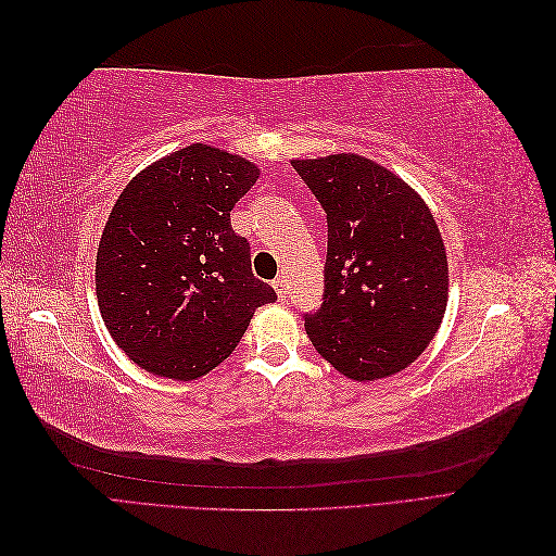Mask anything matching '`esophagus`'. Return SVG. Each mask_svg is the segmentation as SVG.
<instances>
[{"label": "esophagus", "instance_id": "34e87169", "mask_svg": "<svg viewBox=\"0 0 556 556\" xmlns=\"http://www.w3.org/2000/svg\"><path fill=\"white\" fill-rule=\"evenodd\" d=\"M274 290H276V294H278L280 299H285V294H288V276H278V278L274 280Z\"/></svg>", "mask_w": 556, "mask_h": 556}]
</instances>
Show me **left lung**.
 <instances>
[{"label": "left lung", "instance_id": "left-lung-1", "mask_svg": "<svg viewBox=\"0 0 556 556\" xmlns=\"http://www.w3.org/2000/svg\"><path fill=\"white\" fill-rule=\"evenodd\" d=\"M327 213L325 294L306 315L315 350L350 380L422 355L447 306V255L425 199L374 160H292Z\"/></svg>", "mask_w": 556, "mask_h": 556}]
</instances>
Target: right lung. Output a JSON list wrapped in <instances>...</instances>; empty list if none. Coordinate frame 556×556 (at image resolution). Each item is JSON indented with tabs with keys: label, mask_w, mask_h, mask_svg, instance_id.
Wrapping results in <instances>:
<instances>
[{
	"label": "right lung",
	"mask_w": 556,
	"mask_h": 556,
	"mask_svg": "<svg viewBox=\"0 0 556 556\" xmlns=\"http://www.w3.org/2000/svg\"><path fill=\"white\" fill-rule=\"evenodd\" d=\"M257 178L245 157L192 143L146 166L113 204L97 250L99 313L148 374L206 376L239 345L252 313L276 301L229 217Z\"/></svg>",
	"instance_id": "1"
}]
</instances>
